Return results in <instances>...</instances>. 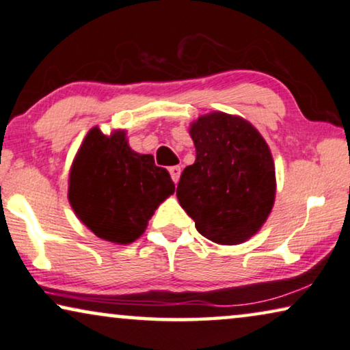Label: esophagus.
<instances>
[{
  "label": "esophagus",
  "instance_id": "34e87169",
  "mask_svg": "<svg viewBox=\"0 0 350 350\" xmlns=\"http://www.w3.org/2000/svg\"><path fill=\"white\" fill-rule=\"evenodd\" d=\"M180 166H171L170 168V174H171V179L174 180V184H177V180H179L180 177Z\"/></svg>",
  "mask_w": 350,
  "mask_h": 350
}]
</instances>
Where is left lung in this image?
<instances>
[{
  "instance_id": "1",
  "label": "left lung",
  "mask_w": 350,
  "mask_h": 350,
  "mask_svg": "<svg viewBox=\"0 0 350 350\" xmlns=\"http://www.w3.org/2000/svg\"><path fill=\"white\" fill-rule=\"evenodd\" d=\"M195 163L182 171L177 200L196 230L234 245L262 228L271 213L275 173L271 150L243 117L211 112L190 125Z\"/></svg>"
}]
</instances>
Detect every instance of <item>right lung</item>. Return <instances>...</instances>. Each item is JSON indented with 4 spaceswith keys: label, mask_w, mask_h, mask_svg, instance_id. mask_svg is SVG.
<instances>
[{
    "label": "right lung",
    "mask_w": 350,
    "mask_h": 350,
    "mask_svg": "<svg viewBox=\"0 0 350 350\" xmlns=\"http://www.w3.org/2000/svg\"><path fill=\"white\" fill-rule=\"evenodd\" d=\"M174 189L154 157L131 150L124 130L106 136L95 126L72 161L68 198L79 220L98 238L130 244Z\"/></svg>",
    "instance_id": "obj_1"
}]
</instances>
